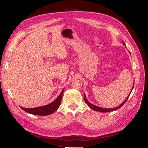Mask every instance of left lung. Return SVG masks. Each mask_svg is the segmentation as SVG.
I'll return each instance as SVG.
<instances>
[{"instance_id":"1","label":"left lung","mask_w":148,"mask_h":148,"mask_svg":"<svg viewBox=\"0 0 148 148\" xmlns=\"http://www.w3.org/2000/svg\"><path fill=\"white\" fill-rule=\"evenodd\" d=\"M123 45L125 46V43L123 42ZM129 53H130V52H129ZM133 87L134 86H133V88H132V90H131V92H130V94H131V92H132V90H133ZM130 94H129L127 97V98L125 99V100L124 101L121 103V105H120L118 106V107H115V108H101V107H97V106H95V105H93V104H92L91 103H90L87 100V99H86V95H85V94H84V101H85V102L86 103V104L88 105V107L91 108V109H92V110H95V111H98V112H111V111H114V110H118V108H120L121 107H122V106L125 104V103L127 101V99L129 98V95H130Z\"/></svg>"}]
</instances>
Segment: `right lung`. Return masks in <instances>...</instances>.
Returning a JSON list of instances; mask_svg holds the SVG:
<instances>
[{"instance_id":"right-lung-1","label":"right lung","mask_w":148,"mask_h":148,"mask_svg":"<svg viewBox=\"0 0 148 148\" xmlns=\"http://www.w3.org/2000/svg\"><path fill=\"white\" fill-rule=\"evenodd\" d=\"M64 89L62 90L60 94L58 95V97L52 102L49 105H47L45 106H41V107H36V108H23L22 107H20L23 110L27 112L29 114H32L34 115H38V116H47L51 114L54 113L55 111L59 108V106L60 105V102L62 100V94H63Z\"/></svg>"}]
</instances>
